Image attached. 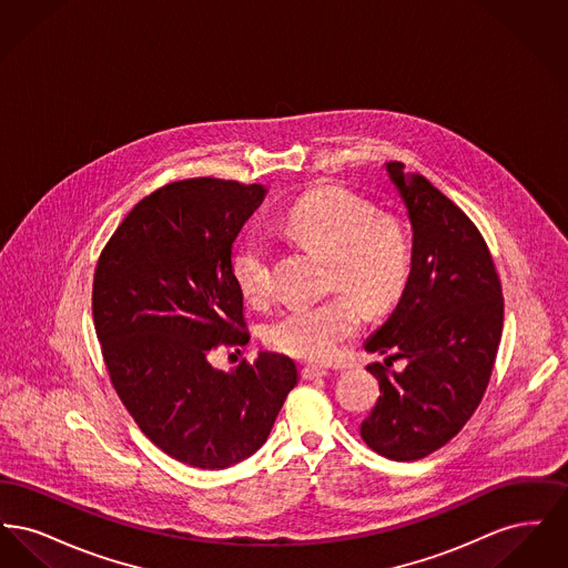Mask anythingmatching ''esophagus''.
<instances>
[{"label": "esophagus", "instance_id": "obj_1", "mask_svg": "<svg viewBox=\"0 0 568 568\" xmlns=\"http://www.w3.org/2000/svg\"><path fill=\"white\" fill-rule=\"evenodd\" d=\"M302 378H306V381H313V378H322L327 375V371H324V368H317V366H304L302 368Z\"/></svg>", "mask_w": 568, "mask_h": 568}]
</instances>
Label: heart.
I'll list each match as a JSON object with an SVG mask.
<instances>
[{"mask_svg": "<svg viewBox=\"0 0 568 568\" xmlns=\"http://www.w3.org/2000/svg\"><path fill=\"white\" fill-rule=\"evenodd\" d=\"M285 232L329 260L327 290L349 292L371 315L387 313L405 294L413 248L394 216H377L362 195L341 185L306 191L283 216ZM234 274L246 302L266 304L274 292L271 248L248 236L234 257ZM362 327L355 300L334 296L315 306H294L272 320V349L311 364L332 362Z\"/></svg>", "mask_w": 568, "mask_h": 568, "instance_id": "b5f03b06", "label": "heart"}]
</instances>
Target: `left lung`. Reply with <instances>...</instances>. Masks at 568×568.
I'll return each instance as SVG.
<instances>
[{"label":"left lung","instance_id":"8db88e82","mask_svg":"<svg viewBox=\"0 0 568 568\" xmlns=\"http://www.w3.org/2000/svg\"><path fill=\"white\" fill-rule=\"evenodd\" d=\"M413 230V271L394 313L364 343L407 362L400 373L371 364L381 396L362 438L385 458L430 456L470 419L500 345L505 302L475 223L422 174L385 163Z\"/></svg>","mask_w":568,"mask_h":568}]
</instances>
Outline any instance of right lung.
<instances>
[{"label": "right lung", "instance_id": "obj_1", "mask_svg": "<svg viewBox=\"0 0 568 568\" xmlns=\"http://www.w3.org/2000/svg\"><path fill=\"white\" fill-rule=\"evenodd\" d=\"M266 197L221 179L170 183L140 200L104 246L93 322L110 381L162 452L219 470L253 456L297 383L296 362L260 352L230 373L209 362L244 345L232 244Z\"/></svg>", "mask_w": 568, "mask_h": 568}]
</instances>
